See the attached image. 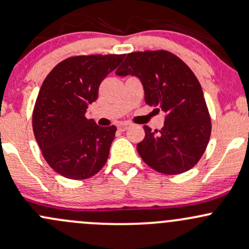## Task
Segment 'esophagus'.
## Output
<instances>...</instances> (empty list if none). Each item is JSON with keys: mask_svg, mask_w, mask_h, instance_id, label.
Masks as SVG:
<instances>
[{"mask_svg": "<svg viewBox=\"0 0 249 249\" xmlns=\"http://www.w3.org/2000/svg\"><path fill=\"white\" fill-rule=\"evenodd\" d=\"M130 124L129 123H120V124H118V130H120V131H125V130L129 129Z\"/></svg>", "mask_w": 249, "mask_h": 249, "instance_id": "1", "label": "esophagus"}]
</instances>
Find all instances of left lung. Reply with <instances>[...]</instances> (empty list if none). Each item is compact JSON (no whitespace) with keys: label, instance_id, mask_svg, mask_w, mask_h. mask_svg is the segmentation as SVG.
<instances>
[{"label":"left lung","instance_id":"8db88e82","mask_svg":"<svg viewBox=\"0 0 249 249\" xmlns=\"http://www.w3.org/2000/svg\"><path fill=\"white\" fill-rule=\"evenodd\" d=\"M116 74L137 76L145 103L166 113L161 130L144 125L145 137L137 144L143 161L168 175L195 167L210 140L211 118L199 81L186 63L164 50L131 52Z\"/></svg>","mask_w":249,"mask_h":249}]
</instances>
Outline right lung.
I'll return each mask as SVG.
<instances>
[{"instance_id": "obj_1", "label": "right lung", "mask_w": 249, "mask_h": 249, "mask_svg": "<svg viewBox=\"0 0 249 249\" xmlns=\"http://www.w3.org/2000/svg\"><path fill=\"white\" fill-rule=\"evenodd\" d=\"M125 54H89L64 59L44 80L33 108V132L44 159L62 177L83 180L108 159L117 127L86 118L103 80Z\"/></svg>"}]
</instances>
